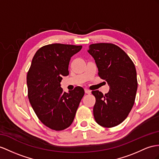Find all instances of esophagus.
<instances>
[{"mask_svg":"<svg viewBox=\"0 0 159 159\" xmlns=\"http://www.w3.org/2000/svg\"><path fill=\"white\" fill-rule=\"evenodd\" d=\"M84 92L85 93H87V94H91V91L90 90H89L88 89H84Z\"/></svg>","mask_w":159,"mask_h":159,"instance_id":"34e87169","label":"esophagus"}]
</instances>
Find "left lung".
Segmentation results:
<instances>
[{"mask_svg":"<svg viewBox=\"0 0 159 159\" xmlns=\"http://www.w3.org/2000/svg\"><path fill=\"white\" fill-rule=\"evenodd\" d=\"M88 52L95 60L99 76L109 86L105 95L99 91H92L96 99L93 116L99 125L114 127L125 120L134 105L138 87L135 66L128 54L115 44H91Z\"/></svg>","mask_w":159,"mask_h":159,"instance_id":"1","label":"left lung"}]
</instances>
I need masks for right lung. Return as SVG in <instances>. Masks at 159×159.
Here are the masks:
<instances>
[{"label": "right lung", "mask_w": 159, "mask_h": 159, "mask_svg": "<svg viewBox=\"0 0 159 159\" xmlns=\"http://www.w3.org/2000/svg\"><path fill=\"white\" fill-rule=\"evenodd\" d=\"M82 46L52 43L36 52L27 72L28 98L42 123L56 131L68 128L74 120L84 89L75 87L66 93L60 87L63 76L69 75L71 57Z\"/></svg>", "instance_id": "1"}]
</instances>
